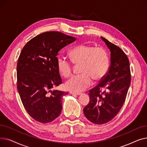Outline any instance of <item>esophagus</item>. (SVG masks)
<instances>
[{
	"label": "esophagus",
	"mask_w": 147,
	"mask_h": 147,
	"mask_svg": "<svg viewBox=\"0 0 147 147\" xmlns=\"http://www.w3.org/2000/svg\"><path fill=\"white\" fill-rule=\"evenodd\" d=\"M69 93H70V94L76 95H80L81 94V93H79V92H70Z\"/></svg>",
	"instance_id": "34e87169"
}]
</instances>
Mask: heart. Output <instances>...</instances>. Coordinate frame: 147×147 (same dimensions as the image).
Returning <instances> with one entry per match:
<instances>
[{"instance_id": "obj_1", "label": "heart", "mask_w": 147, "mask_h": 147, "mask_svg": "<svg viewBox=\"0 0 147 147\" xmlns=\"http://www.w3.org/2000/svg\"><path fill=\"white\" fill-rule=\"evenodd\" d=\"M71 61L76 65H81V74L74 76L65 83L68 90L80 92L89 88L95 82L101 80L109 71L110 60L107 52L102 48L88 44H80L69 52ZM58 69L60 74L65 78L71 76L73 66L69 61L63 56L57 59Z\"/></svg>"}]
</instances>
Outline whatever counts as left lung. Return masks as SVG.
<instances>
[{"label": "left lung", "instance_id": "left-lung-1", "mask_svg": "<svg viewBox=\"0 0 147 147\" xmlns=\"http://www.w3.org/2000/svg\"><path fill=\"white\" fill-rule=\"evenodd\" d=\"M101 38L111 52L110 65L104 78L89 90L90 101L83 109L85 117L97 125L104 124L116 116L125 101L131 80L129 61L125 53Z\"/></svg>", "mask_w": 147, "mask_h": 147}]
</instances>
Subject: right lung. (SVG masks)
Masks as SVG:
<instances>
[{
  "instance_id": "obj_1",
  "label": "right lung",
  "mask_w": 147,
  "mask_h": 147,
  "mask_svg": "<svg viewBox=\"0 0 147 147\" xmlns=\"http://www.w3.org/2000/svg\"><path fill=\"white\" fill-rule=\"evenodd\" d=\"M76 40L59 32H47L31 39L21 51L17 67V89L27 112L38 122H51L62 111V99L68 93L51 90L62 83L57 56Z\"/></svg>"
}]
</instances>
